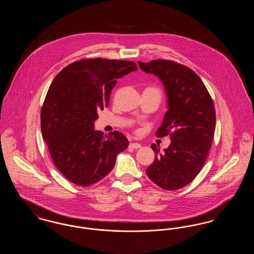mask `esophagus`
I'll list each match as a JSON object with an SVG mask.
<instances>
[{
  "label": "esophagus",
  "mask_w": 254,
  "mask_h": 254,
  "mask_svg": "<svg viewBox=\"0 0 254 254\" xmlns=\"http://www.w3.org/2000/svg\"><path fill=\"white\" fill-rule=\"evenodd\" d=\"M129 146H130L131 148H135V149L142 147V145H141V144H139V143H130Z\"/></svg>",
  "instance_id": "1"
}]
</instances>
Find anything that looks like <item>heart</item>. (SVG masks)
Masks as SVG:
<instances>
[{
  "label": "heart",
  "instance_id": "heart-1",
  "mask_svg": "<svg viewBox=\"0 0 254 254\" xmlns=\"http://www.w3.org/2000/svg\"><path fill=\"white\" fill-rule=\"evenodd\" d=\"M145 89H147V90H150V91H153V92H155L156 94H157L158 96L160 97V90L156 88V87H154V86H149V87H146Z\"/></svg>",
  "mask_w": 254,
  "mask_h": 254
}]
</instances>
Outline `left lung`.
Instances as JSON below:
<instances>
[{"label": "left lung", "mask_w": 254, "mask_h": 254, "mask_svg": "<svg viewBox=\"0 0 254 254\" xmlns=\"http://www.w3.org/2000/svg\"><path fill=\"white\" fill-rule=\"evenodd\" d=\"M138 64L164 84L168 110L156 135L169 134L171 140L163 152L151 145L155 158L145 172L158 187L179 190L193 181L208 155L215 130L214 104L202 80L190 67L168 60Z\"/></svg>", "instance_id": "obj_1"}]
</instances>
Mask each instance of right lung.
<instances>
[{"instance_id":"obj_1","label":"right lung","mask_w":254,"mask_h":254,"mask_svg":"<svg viewBox=\"0 0 254 254\" xmlns=\"http://www.w3.org/2000/svg\"><path fill=\"white\" fill-rule=\"evenodd\" d=\"M138 69L131 61L85 59L65 66L49 86L41 111L43 139L61 173L88 187L106 177L127 148L123 133L94 130L98 111L109 106L117 80Z\"/></svg>"}]
</instances>
